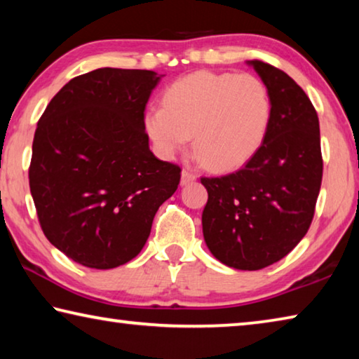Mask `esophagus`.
Masks as SVG:
<instances>
[{
    "instance_id": "34e87169",
    "label": "esophagus",
    "mask_w": 359,
    "mask_h": 359,
    "mask_svg": "<svg viewBox=\"0 0 359 359\" xmlns=\"http://www.w3.org/2000/svg\"><path fill=\"white\" fill-rule=\"evenodd\" d=\"M194 180H196V174H193V172H190V171H187V169H184V171H182L180 185H188V184H193Z\"/></svg>"
}]
</instances>
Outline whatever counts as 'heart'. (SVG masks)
<instances>
[{
    "label": "heart",
    "instance_id": "b5f03b06",
    "mask_svg": "<svg viewBox=\"0 0 359 359\" xmlns=\"http://www.w3.org/2000/svg\"><path fill=\"white\" fill-rule=\"evenodd\" d=\"M271 121L266 85L252 74L199 71L175 81L163 107L144 115L158 154L174 156L194 135V150L217 171L238 168L263 144Z\"/></svg>",
    "mask_w": 359,
    "mask_h": 359
}]
</instances>
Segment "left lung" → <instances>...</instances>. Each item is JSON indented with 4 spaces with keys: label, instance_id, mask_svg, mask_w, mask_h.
I'll return each mask as SVG.
<instances>
[{
    "label": "left lung",
    "instance_id": "left-lung-1",
    "mask_svg": "<svg viewBox=\"0 0 359 359\" xmlns=\"http://www.w3.org/2000/svg\"><path fill=\"white\" fill-rule=\"evenodd\" d=\"M271 98V121L247 165L223 177H203L208 204L203 234L210 253L229 267L258 271L293 250L311 226L323 160L318 115L293 79L252 60Z\"/></svg>",
    "mask_w": 359,
    "mask_h": 359
}]
</instances>
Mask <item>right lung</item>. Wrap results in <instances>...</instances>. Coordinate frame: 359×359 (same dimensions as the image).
Returning <instances> with one entry per match:
<instances>
[{"instance_id": "right-lung-1", "label": "right lung", "mask_w": 359, "mask_h": 359, "mask_svg": "<svg viewBox=\"0 0 359 359\" xmlns=\"http://www.w3.org/2000/svg\"><path fill=\"white\" fill-rule=\"evenodd\" d=\"M163 76L100 68L77 76L38 121L29 190L46 238L76 263L112 269L147 242L180 168L151 154L144 111Z\"/></svg>"}]
</instances>
